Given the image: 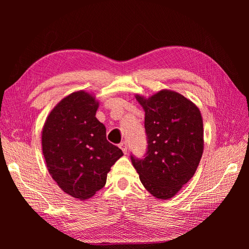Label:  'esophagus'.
Returning a JSON list of instances; mask_svg holds the SVG:
<instances>
[{
    "instance_id": "esophagus-1",
    "label": "esophagus",
    "mask_w": 249,
    "mask_h": 249,
    "mask_svg": "<svg viewBox=\"0 0 249 249\" xmlns=\"http://www.w3.org/2000/svg\"><path fill=\"white\" fill-rule=\"evenodd\" d=\"M119 146H120V148L123 149L124 154H126V153H127V143H126V141H123V142H120Z\"/></svg>"
}]
</instances>
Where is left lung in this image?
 I'll list each match as a JSON object with an SVG mask.
<instances>
[{
	"mask_svg": "<svg viewBox=\"0 0 249 249\" xmlns=\"http://www.w3.org/2000/svg\"><path fill=\"white\" fill-rule=\"evenodd\" d=\"M145 111L147 147L131 161L145 189L160 199L171 198L194 176L203 150L198 108L185 96L162 90L148 100L138 95Z\"/></svg>",
	"mask_w": 249,
	"mask_h": 249,
	"instance_id": "8db88e82",
	"label": "left lung"
}]
</instances>
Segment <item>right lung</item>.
<instances>
[{
	"label": "right lung",
	"mask_w": 249,
	"mask_h": 249,
	"mask_svg": "<svg viewBox=\"0 0 249 249\" xmlns=\"http://www.w3.org/2000/svg\"><path fill=\"white\" fill-rule=\"evenodd\" d=\"M99 103L84 91L64 97L42 130V153L52 178L74 198L93 196L106 184L112 165L124 155L106 137L95 117Z\"/></svg>",
	"instance_id": "right-lung-1"
}]
</instances>
